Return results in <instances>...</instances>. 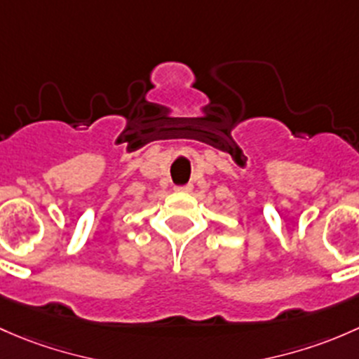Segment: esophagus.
Segmentation results:
<instances>
[{"instance_id": "esophagus-1", "label": "esophagus", "mask_w": 359, "mask_h": 359, "mask_svg": "<svg viewBox=\"0 0 359 359\" xmlns=\"http://www.w3.org/2000/svg\"><path fill=\"white\" fill-rule=\"evenodd\" d=\"M191 184H183V187H176V190L178 191H183V194H188V191H191Z\"/></svg>"}]
</instances>
